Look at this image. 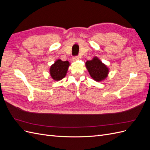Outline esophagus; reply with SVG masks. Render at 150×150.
I'll return each instance as SVG.
<instances>
[{"mask_svg":"<svg viewBox=\"0 0 150 150\" xmlns=\"http://www.w3.org/2000/svg\"><path fill=\"white\" fill-rule=\"evenodd\" d=\"M79 59V57L78 56H74L73 58H72V60L74 61H76L77 60Z\"/></svg>","mask_w":150,"mask_h":150,"instance_id":"obj_1","label":"esophagus"}]
</instances>
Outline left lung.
Listing matches in <instances>:
<instances>
[{"instance_id":"obj_1","label":"left lung","mask_w":150,"mask_h":150,"mask_svg":"<svg viewBox=\"0 0 150 150\" xmlns=\"http://www.w3.org/2000/svg\"><path fill=\"white\" fill-rule=\"evenodd\" d=\"M86 66L90 76L95 81H101L108 76V68L96 57L86 62Z\"/></svg>"}]
</instances>
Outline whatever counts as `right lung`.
<instances>
[{
    "label": "right lung",
    "instance_id": "right-lung-1",
    "mask_svg": "<svg viewBox=\"0 0 150 150\" xmlns=\"http://www.w3.org/2000/svg\"><path fill=\"white\" fill-rule=\"evenodd\" d=\"M69 66V62L67 61L57 60L50 68V74L52 78L55 81H59L64 78L66 75Z\"/></svg>",
    "mask_w": 150,
    "mask_h": 150
}]
</instances>
